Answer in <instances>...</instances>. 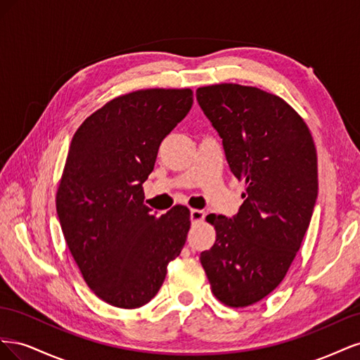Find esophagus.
Instances as JSON below:
<instances>
[{
	"label": "esophagus",
	"instance_id": "obj_1",
	"mask_svg": "<svg viewBox=\"0 0 360 360\" xmlns=\"http://www.w3.org/2000/svg\"><path fill=\"white\" fill-rule=\"evenodd\" d=\"M204 217H205V212L204 210H198V209H192L191 210V221L198 222V221H202Z\"/></svg>",
	"mask_w": 360,
	"mask_h": 360
}]
</instances>
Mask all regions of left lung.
<instances>
[{"mask_svg": "<svg viewBox=\"0 0 360 360\" xmlns=\"http://www.w3.org/2000/svg\"><path fill=\"white\" fill-rule=\"evenodd\" d=\"M197 101L246 183L237 214L207 216L216 242L200 259L214 296L243 308L281 284L300 249L319 193L317 151L307 123L275 94L217 84L198 89Z\"/></svg>", "mask_w": 360, "mask_h": 360, "instance_id": "left-lung-1", "label": "left lung"}]
</instances>
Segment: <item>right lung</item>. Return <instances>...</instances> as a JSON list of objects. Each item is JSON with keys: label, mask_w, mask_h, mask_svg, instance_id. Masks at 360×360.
<instances>
[{"label": "right lung", "mask_w": 360, "mask_h": 360, "mask_svg": "<svg viewBox=\"0 0 360 360\" xmlns=\"http://www.w3.org/2000/svg\"><path fill=\"white\" fill-rule=\"evenodd\" d=\"M192 103L189 89L134 91L108 102L73 135L58 219L85 282L112 307L135 309L153 299L186 242L188 207L158 217L144 204L143 183L162 139Z\"/></svg>", "instance_id": "1"}]
</instances>
